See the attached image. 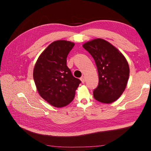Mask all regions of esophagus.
<instances>
[{"label": "esophagus", "instance_id": "34e87169", "mask_svg": "<svg viewBox=\"0 0 151 151\" xmlns=\"http://www.w3.org/2000/svg\"><path fill=\"white\" fill-rule=\"evenodd\" d=\"M80 79H81V82L83 83H85V77L83 76H82L81 78H80Z\"/></svg>", "mask_w": 151, "mask_h": 151}]
</instances>
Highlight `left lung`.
Segmentation results:
<instances>
[{"label":"left lung","mask_w":151,"mask_h":151,"mask_svg":"<svg viewBox=\"0 0 151 151\" xmlns=\"http://www.w3.org/2000/svg\"><path fill=\"white\" fill-rule=\"evenodd\" d=\"M95 61L99 76L94 98L103 103H111L124 92L129 80L130 68L124 55L107 41L96 38L83 44Z\"/></svg>","instance_id":"left-lung-1"}]
</instances>
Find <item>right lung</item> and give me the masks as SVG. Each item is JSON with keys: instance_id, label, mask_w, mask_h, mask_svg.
I'll list each match as a JSON object with an SVG mask.
<instances>
[{"instance_id": "right-lung-1", "label": "right lung", "mask_w": 151, "mask_h": 151, "mask_svg": "<svg viewBox=\"0 0 151 151\" xmlns=\"http://www.w3.org/2000/svg\"><path fill=\"white\" fill-rule=\"evenodd\" d=\"M75 43L57 40L41 53L33 70L39 94L57 108L65 106L74 99L81 81L72 76L67 66V57Z\"/></svg>"}]
</instances>
